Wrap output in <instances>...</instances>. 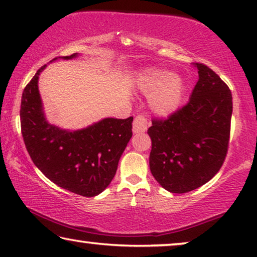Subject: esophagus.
I'll list each match as a JSON object with an SVG mask.
<instances>
[{"label": "esophagus", "mask_w": 257, "mask_h": 257, "mask_svg": "<svg viewBox=\"0 0 257 257\" xmlns=\"http://www.w3.org/2000/svg\"><path fill=\"white\" fill-rule=\"evenodd\" d=\"M148 129V120L144 115H137L134 120L133 123V133L134 134H141L147 132Z\"/></svg>", "instance_id": "obj_1"}]
</instances>
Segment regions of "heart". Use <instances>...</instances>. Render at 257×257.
Instances as JSON below:
<instances>
[{"label": "heart", "instance_id": "1", "mask_svg": "<svg viewBox=\"0 0 257 257\" xmlns=\"http://www.w3.org/2000/svg\"><path fill=\"white\" fill-rule=\"evenodd\" d=\"M137 86L144 94H150V108L160 116L175 112L183 95L182 78L160 69L143 72L137 79Z\"/></svg>", "mask_w": 257, "mask_h": 257}]
</instances>
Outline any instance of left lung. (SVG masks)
<instances>
[{
	"label": "left lung",
	"mask_w": 257,
	"mask_h": 257,
	"mask_svg": "<svg viewBox=\"0 0 257 257\" xmlns=\"http://www.w3.org/2000/svg\"><path fill=\"white\" fill-rule=\"evenodd\" d=\"M198 80L188 104L167 118L153 120L150 171L170 193L183 194L210 181L227 153L232 93L216 72L194 63Z\"/></svg>",
	"instance_id": "1"
}]
</instances>
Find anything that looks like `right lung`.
<instances>
[{
    "label": "right lung",
    "instance_id": "1",
    "mask_svg": "<svg viewBox=\"0 0 257 257\" xmlns=\"http://www.w3.org/2000/svg\"><path fill=\"white\" fill-rule=\"evenodd\" d=\"M77 56L75 53L52 61ZM45 68L37 71L23 91L21 125L26 150L34 165L55 185L80 196H97L116 173L118 160L133 136V116L105 117L78 130L49 123L38 87Z\"/></svg>",
    "mask_w": 257,
    "mask_h": 257
}]
</instances>
